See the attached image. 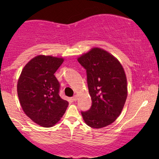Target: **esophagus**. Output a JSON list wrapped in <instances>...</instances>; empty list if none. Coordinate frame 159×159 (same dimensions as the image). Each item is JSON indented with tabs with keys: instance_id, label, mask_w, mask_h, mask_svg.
<instances>
[{
	"instance_id": "obj_1",
	"label": "esophagus",
	"mask_w": 159,
	"mask_h": 159,
	"mask_svg": "<svg viewBox=\"0 0 159 159\" xmlns=\"http://www.w3.org/2000/svg\"><path fill=\"white\" fill-rule=\"evenodd\" d=\"M73 98V100H74V101H77V95H74V96H73V98Z\"/></svg>"
}]
</instances>
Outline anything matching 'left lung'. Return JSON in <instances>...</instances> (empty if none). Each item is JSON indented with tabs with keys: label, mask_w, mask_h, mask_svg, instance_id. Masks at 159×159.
I'll list each match as a JSON object with an SVG mask.
<instances>
[{
	"label": "left lung",
	"mask_w": 159,
	"mask_h": 159,
	"mask_svg": "<svg viewBox=\"0 0 159 159\" xmlns=\"http://www.w3.org/2000/svg\"><path fill=\"white\" fill-rule=\"evenodd\" d=\"M86 69L90 109L82 111L83 120L93 128L110 125L120 115L127 97L125 69L116 57L105 50L93 48L77 58Z\"/></svg>",
	"instance_id": "8db88e82"
}]
</instances>
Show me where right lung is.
Segmentation results:
<instances>
[{
	"instance_id": "1",
	"label": "right lung",
	"mask_w": 159,
	"mask_h": 159,
	"mask_svg": "<svg viewBox=\"0 0 159 159\" xmlns=\"http://www.w3.org/2000/svg\"><path fill=\"white\" fill-rule=\"evenodd\" d=\"M64 60L52 56H37L25 65L17 82L24 112L43 127L58 123L68 107L69 102L58 94L60 84L54 75Z\"/></svg>"
}]
</instances>
